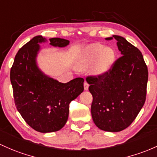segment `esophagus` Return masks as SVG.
I'll return each instance as SVG.
<instances>
[{"label": "esophagus", "instance_id": "esophagus-1", "mask_svg": "<svg viewBox=\"0 0 157 157\" xmlns=\"http://www.w3.org/2000/svg\"><path fill=\"white\" fill-rule=\"evenodd\" d=\"M83 86H84V89H85V90H88V89H89V83H88V82H87L86 81L84 82Z\"/></svg>", "mask_w": 157, "mask_h": 157}]
</instances>
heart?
Returning a JSON list of instances; mask_svg holds the SVG:
<instances>
[{
  "mask_svg": "<svg viewBox=\"0 0 157 157\" xmlns=\"http://www.w3.org/2000/svg\"><path fill=\"white\" fill-rule=\"evenodd\" d=\"M115 61V52L113 48L94 43L82 51L77 63V68L86 70L93 65L94 73L102 75L111 70Z\"/></svg>",
  "mask_w": 157,
  "mask_h": 157,
  "instance_id": "b5f03b06",
  "label": "heart"
}]
</instances>
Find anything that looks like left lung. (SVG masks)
<instances>
[{"label": "left lung", "mask_w": 157, "mask_h": 157, "mask_svg": "<svg viewBox=\"0 0 157 157\" xmlns=\"http://www.w3.org/2000/svg\"><path fill=\"white\" fill-rule=\"evenodd\" d=\"M121 56L108 73L88 76L92 119L98 128L119 132L132 124L144 106L148 71L141 51L124 37L113 36Z\"/></svg>", "instance_id": "8db88e82"}]
</instances>
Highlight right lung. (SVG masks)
Listing matches in <instances>:
<instances>
[{
    "label": "right lung",
    "mask_w": 157,
    "mask_h": 157,
    "mask_svg": "<svg viewBox=\"0 0 157 157\" xmlns=\"http://www.w3.org/2000/svg\"><path fill=\"white\" fill-rule=\"evenodd\" d=\"M43 42L45 39L37 36L20 48L10 70V81L15 106L26 123L38 132H51L64 127L68 106L83 91L84 80L77 77L62 83L44 75L36 63L39 43ZM50 42L55 47L69 44L60 38L50 39Z\"/></svg>",
    "instance_id": "obj_1"
}]
</instances>
